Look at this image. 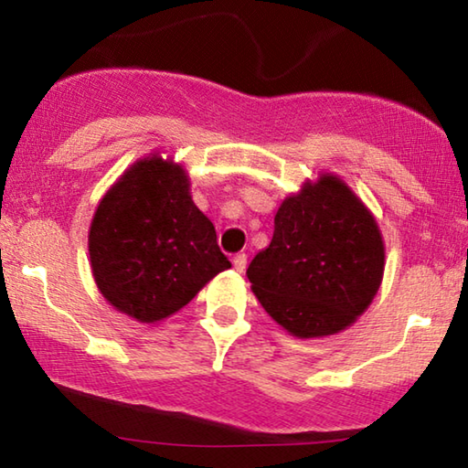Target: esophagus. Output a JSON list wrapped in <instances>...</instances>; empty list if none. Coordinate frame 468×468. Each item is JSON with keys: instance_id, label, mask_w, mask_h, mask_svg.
I'll return each instance as SVG.
<instances>
[{"instance_id": "34e87169", "label": "esophagus", "mask_w": 468, "mask_h": 468, "mask_svg": "<svg viewBox=\"0 0 468 468\" xmlns=\"http://www.w3.org/2000/svg\"><path fill=\"white\" fill-rule=\"evenodd\" d=\"M245 266H248V256H245V253H237V256H233V268L237 272H243Z\"/></svg>"}]
</instances>
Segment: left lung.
Segmentation results:
<instances>
[{
	"label": "left lung",
	"mask_w": 468,
	"mask_h": 468,
	"mask_svg": "<svg viewBox=\"0 0 468 468\" xmlns=\"http://www.w3.org/2000/svg\"><path fill=\"white\" fill-rule=\"evenodd\" d=\"M376 217L336 173L320 171L281 202L272 241L248 279L266 314L297 338H322L357 322L384 279Z\"/></svg>",
	"instance_id": "left-lung-1"
}]
</instances>
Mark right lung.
<instances>
[{"label": "right lung", "instance_id": "right-lung-1", "mask_svg": "<svg viewBox=\"0 0 468 468\" xmlns=\"http://www.w3.org/2000/svg\"><path fill=\"white\" fill-rule=\"evenodd\" d=\"M163 154L132 163L99 200L89 229L97 289L140 324L171 318L231 268L215 225L192 200L186 167Z\"/></svg>", "mask_w": 468, "mask_h": 468}]
</instances>
